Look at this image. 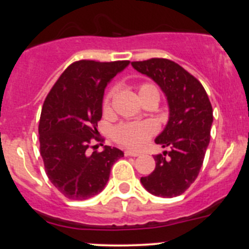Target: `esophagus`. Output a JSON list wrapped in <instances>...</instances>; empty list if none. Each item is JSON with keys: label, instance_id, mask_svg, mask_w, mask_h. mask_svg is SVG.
I'll use <instances>...</instances> for the list:
<instances>
[{"label": "esophagus", "instance_id": "esophagus-1", "mask_svg": "<svg viewBox=\"0 0 249 249\" xmlns=\"http://www.w3.org/2000/svg\"><path fill=\"white\" fill-rule=\"evenodd\" d=\"M124 154L126 155V157H139L140 153H137V152H132V150H125Z\"/></svg>", "mask_w": 249, "mask_h": 249}]
</instances>
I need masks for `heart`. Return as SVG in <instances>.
Segmentation results:
<instances>
[{
	"label": "heart",
	"mask_w": 249,
	"mask_h": 249,
	"mask_svg": "<svg viewBox=\"0 0 249 249\" xmlns=\"http://www.w3.org/2000/svg\"><path fill=\"white\" fill-rule=\"evenodd\" d=\"M150 92L159 94L157 88L149 83L141 84L139 88V95L142 99L144 95ZM114 95V90L110 89L104 100V112H109L110 101ZM157 132V126L152 122H136V123H122L113 130V139L117 141L119 144L130 149H141L150 137Z\"/></svg>",
	"instance_id": "heart-1"
}]
</instances>
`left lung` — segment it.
Listing matches in <instances>:
<instances>
[{"label": "left lung", "instance_id": "8db88e82", "mask_svg": "<svg viewBox=\"0 0 249 249\" xmlns=\"http://www.w3.org/2000/svg\"><path fill=\"white\" fill-rule=\"evenodd\" d=\"M131 65L161 88L170 110L164 131L155 139L170 150L155 155V170L141 183L155 196H178L194 183L202 166L211 139L212 105L201 83L171 60L154 57Z\"/></svg>", "mask_w": 249, "mask_h": 249}]
</instances>
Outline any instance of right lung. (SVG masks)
<instances>
[{
  "instance_id": "right-lung-1",
  "label": "right lung",
  "mask_w": 249,
  "mask_h": 249,
  "mask_svg": "<svg viewBox=\"0 0 249 249\" xmlns=\"http://www.w3.org/2000/svg\"><path fill=\"white\" fill-rule=\"evenodd\" d=\"M129 61L80 60L70 65L44 100L38 125L39 149L50 182L71 200H87L101 193L110 167L124 153L105 145L88 154L91 140L100 141L96 126L102 117L105 88Z\"/></svg>"
}]
</instances>
